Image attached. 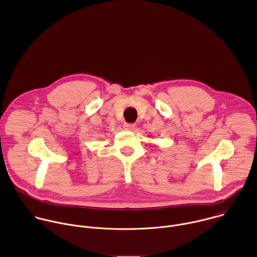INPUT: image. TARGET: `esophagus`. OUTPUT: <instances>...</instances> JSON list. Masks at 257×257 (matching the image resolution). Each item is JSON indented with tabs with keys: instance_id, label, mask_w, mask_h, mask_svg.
I'll return each mask as SVG.
<instances>
[{
	"instance_id": "obj_1",
	"label": "esophagus",
	"mask_w": 257,
	"mask_h": 257,
	"mask_svg": "<svg viewBox=\"0 0 257 257\" xmlns=\"http://www.w3.org/2000/svg\"><path fill=\"white\" fill-rule=\"evenodd\" d=\"M135 124H129V123H124L123 127L125 130H133L135 128Z\"/></svg>"
}]
</instances>
